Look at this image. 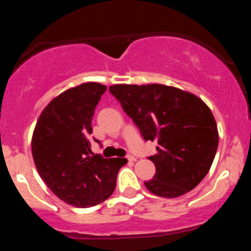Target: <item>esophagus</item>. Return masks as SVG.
<instances>
[{
  "mask_svg": "<svg viewBox=\"0 0 251 251\" xmlns=\"http://www.w3.org/2000/svg\"><path fill=\"white\" fill-rule=\"evenodd\" d=\"M127 159H128V161H129V162H136V161H137L136 157H133V156H128Z\"/></svg>",
  "mask_w": 251,
  "mask_h": 251,
  "instance_id": "1",
  "label": "esophagus"
}]
</instances>
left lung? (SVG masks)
I'll use <instances>...</instances> for the list:
<instances>
[{"label":"left lung","instance_id":"1","mask_svg":"<svg viewBox=\"0 0 251 251\" xmlns=\"http://www.w3.org/2000/svg\"><path fill=\"white\" fill-rule=\"evenodd\" d=\"M118 99L146 141L157 142L150 159L156 175L145 182L153 195L167 199L191 191L210 171L219 145L211 110L192 93L162 84H115Z\"/></svg>","mask_w":251,"mask_h":251}]
</instances>
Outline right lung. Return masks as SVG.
I'll return each instance as SVG.
<instances>
[{
  "mask_svg": "<svg viewBox=\"0 0 251 251\" xmlns=\"http://www.w3.org/2000/svg\"><path fill=\"white\" fill-rule=\"evenodd\" d=\"M106 86L84 83L65 90L41 112L31 151L40 177L60 200L90 207L114 192L126 158H103L90 150L92 119Z\"/></svg>",
  "mask_w": 251,
  "mask_h": 251,
  "instance_id": "add662e5",
  "label": "right lung"
}]
</instances>
